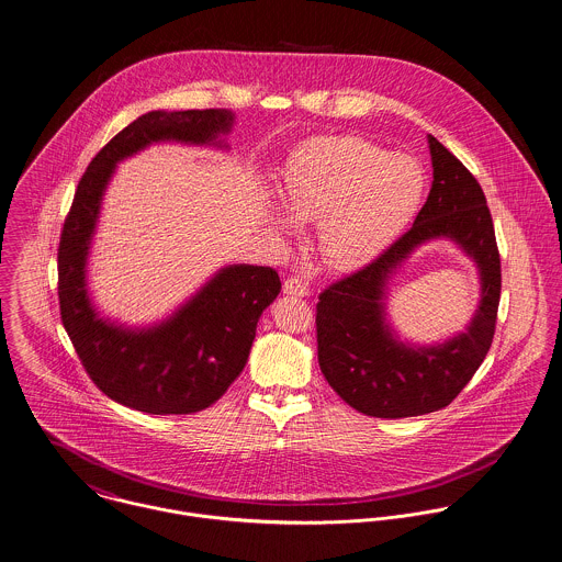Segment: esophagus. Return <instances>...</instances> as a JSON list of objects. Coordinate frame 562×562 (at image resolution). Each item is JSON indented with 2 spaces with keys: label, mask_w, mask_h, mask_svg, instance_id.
Wrapping results in <instances>:
<instances>
[{
  "label": "esophagus",
  "mask_w": 562,
  "mask_h": 562,
  "mask_svg": "<svg viewBox=\"0 0 562 562\" xmlns=\"http://www.w3.org/2000/svg\"><path fill=\"white\" fill-rule=\"evenodd\" d=\"M283 294H288V296H299V299H305V296L311 294V290H308V285H306L303 279L290 277V279H285V283H283Z\"/></svg>",
  "instance_id": "34e87169"
}]
</instances>
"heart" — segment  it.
<instances>
[{
    "instance_id": "obj_1",
    "label": "heart",
    "mask_w": 562,
    "mask_h": 562,
    "mask_svg": "<svg viewBox=\"0 0 562 562\" xmlns=\"http://www.w3.org/2000/svg\"><path fill=\"white\" fill-rule=\"evenodd\" d=\"M279 195L293 221L317 223L319 259L333 270L355 272L406 232L425 195V173L414 158L393 156L369 139L317 137L292 154ZM289 220L270 212L279 234L294 229Z\"/></svg>"
}]
</instances>
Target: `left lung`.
Listing matches in <instances>:
<instances>
[{"label":"left lung","instance_id":"1","mask_svg":"<svg viewBox=\"0 0 562 562\" xmlns=\"http://www.w3.org/2000/svg\"><path fill=\"white\" fill-rule=\"evenodd\" d=\"M434 182L414 225L317 303V360L335 393L375 418H406L449 406L487 357L501 303V256L492 214L474 176L427 135ZM449 239L480 270V305L467 330L436 345L398 337L387 317L390 283L413 251Z\"/></svg>","mask_w":562,"mask_h":562}]
</instances>
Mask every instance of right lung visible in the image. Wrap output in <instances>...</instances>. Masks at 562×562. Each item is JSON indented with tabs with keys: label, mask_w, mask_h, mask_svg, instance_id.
Returning <instances> with one entry per match:
<instances>
[{
	"label": "right lung",
	"mask_w": 562,
	"mask_h": 562,
	"mask_svg": "<svg viewBox=\"0 0 562 562\" xmlns=\"http://www.w3.org/2000/svg\"><path fill=\"white\" fill-rule=\"evenodd\" d=\"M234 122L227 109L148 111L92 158L77 187L57 251L61 322L94 384L126 408L193 414L212 406L245 369L259 315L281 292L272 268L229 263L167 317L128 326L101 315L88 288L102 200L117 165L154 144L229 150Z\"/></svg>",
	"instance_id": "obj_1"
}]
</instances>
